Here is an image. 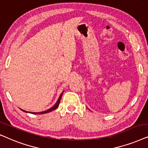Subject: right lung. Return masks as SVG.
Returning a JSON list of instances; mask_svg holds the SVG:
<instances>
[{"instance_id":"add662e5","label":"right lung","mask_w":148,"mask_h":148,"mask_svg":"<svg viewBox=\"0 0 148 148\" xmlns=\"http://www.w3.org/2000/svg\"><path fill=\"white\" fill-rule=\"evenodd\" d=\"M63 92H64V91H63L62 93H61L60 97H59V99L58 101H57V102L56 103H55V105L53 106V107H51V108H49V109L45 110V111H43V112H27V111H25V110H22L23 112H26V113H30V114H46V113H49V112H50L51 111H53V110H56L58 108V107L59 106V105H60V101H61V99H62V94Z\"/></svg>"}]
</instances>
